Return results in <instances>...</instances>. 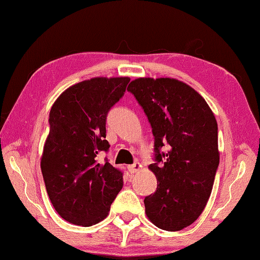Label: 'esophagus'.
<instances>
[{
    "label": "esophagus",
    "instance_id": "obj_1",
    "mask_svg": "<svg viewBox=\"0 0 260 260\" xmlns=\"http://www.w3.org/2000/svg\"><path fill=\"white\" fill-rule=\"evenodd\" d=\"M127 169H128L129 173H136L141 169V164H140V162H138V161H135L134 164L127 166Z\"/></svg>",
    "mask_w": 260,
    "mask_h": 260
}]
</instances>
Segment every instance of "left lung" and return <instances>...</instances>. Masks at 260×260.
I'll list each match as a JSON object with an SVG mask.
<instances>
[{
	"label": "left lung",
	"instance_id": "left-lung-1",
	"mask_svg": "<svg viewBox=\"0 0 260 260\" xmlns=\"http://www.w3.org/2000/svg\"><path fill=\"white\" fill-rule=\"evenodd\" d=\"M127 90L155 136L156 162L149 169L157 190L144 199L146 214L160 230L181 231L200 217L212 191L219 165L217 120L205 100L177 79L139 78Z\"/></svg>",
	"mask_w": 260,
	"mask_h": 260
}]
</instances>
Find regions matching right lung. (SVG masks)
Here are the masks:
<instances>
[{"mask_svg": "<svg viewBox=\"0 0 260 260\" xmlns=\"http://www.w3.org/2000/svg\"><path fill=\"white\" fill-rule=\"evenodd\" d=\"M131 79L93 78L68 88L52 104L41 157L48 196L67 221L83 227L102 221L122 188V172L108 159L107 116Z\"/></svg>", "mask_w": 260, "mask_h": 260, "instance_id": "add662e5", "label": "right lung"}]
</instances>
